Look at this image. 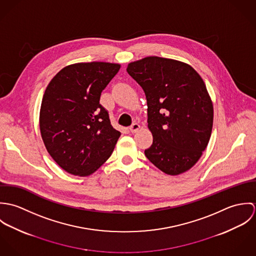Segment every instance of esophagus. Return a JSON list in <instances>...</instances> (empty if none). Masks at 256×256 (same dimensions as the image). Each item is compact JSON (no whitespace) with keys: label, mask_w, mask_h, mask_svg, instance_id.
<instances>
[{"label":"esophagus","mask_w":256,"mask_h":256,"mask_svg":"<svg viewBox=\"0 0 256 256\" xmlns=\"http://www.w3.org/2000/svg\"><path fill=\"white\" fill-rule=\"evenodd\" d=\"M140 125L138 124V123H134L130 128H129V130L132 132V133H136V132H138L139 130H140Z\"/></svg>","instance_id":"34e87169"}]
</instances>
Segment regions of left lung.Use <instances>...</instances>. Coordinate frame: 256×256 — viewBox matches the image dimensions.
Instances as JSON below:
<instances>
[{
	"label": "left lung",
	"instance_id": "obj_1",
	"mask_svg": "<svg viewBox=\"0 0 256 256\" xmlns=\"http://www.w3.org/2000/svg\"><path fill=\"white\" fill-rule=\"evenodd\" d=\"M128 74L142 86L152 144L146 158L162 172L189 170L208 146L214 108L200 74L182 61L148 56L131 62Z\"/></svg>",
	"mask_w": 256,
	"mask_h": 256
}]
</instances>
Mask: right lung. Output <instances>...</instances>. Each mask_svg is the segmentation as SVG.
<instances>
[{"label": "right lung", "mask_w": 256, "mask_h": 256, "mask_svg": "<svg viewBox=\"0 0 256 256\" xmlns=\"http://www.w3.org/2000/svg\"><path fill=\"white\" fill-rule=\"evenodd\" d=\"M121 65L82 62L64 67L48 84L39 113L45 148L65 172L88 176L110 158L120 132L100 104L102 92Z\"/></svg>", "instance_id": "add662e5"}]
</instances>
